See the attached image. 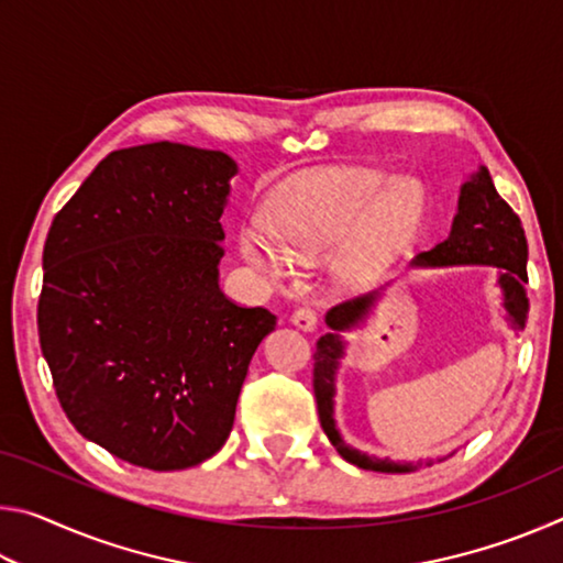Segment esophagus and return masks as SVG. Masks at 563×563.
Listing matches in <instances>:
<instances>
[{"mask_svg":"<svg viewBox=\"0 0 563 563\" xmlns=\"http://www.w3.org/2000/svg\"><path fill=\"white\" fill-rule=\"evenodd\" d=\"M290 322L298 330H302V332H312L318 328V316H316V310L312 308H308V305H302V308H298L290 316Z\"/></svg>","mask_w":563,"mask_h":563,"instance_id":"obj_1","label":"esophagus"}]
</instances>
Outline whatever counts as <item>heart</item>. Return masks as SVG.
<instances>
[{"label": "heart", "instance_id": "b5f03b06", "mask_svg": "<svg viewBox=\"0 0 563 563\" xmlns=\"http://www.w3.org/2000/svg\"><path fill=\"white\" fill-rule=\"evenodd\" d=\"M424 213L417 184L375 168H330L302 178L273 208V225L245 221L238 247L271 283L295 273V261H318L342 246L340 271L357 278L415 231Z\"/></svg>", "mask_w": 563, "mask_h": 563}]
</instances>
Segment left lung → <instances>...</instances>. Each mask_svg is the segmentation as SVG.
<instances>
[{
	"mask_svg": "<svg viewBox=\"0 0 563 563\" xmlns=\"http://www.w3.org/2000/svg\"><path fill=\"white\" fill-rule=\"evenodd\" d=\"M527 235L519 216L511 206L497 194L492 184L489 170L479 166V170L466 180L460 194V211L454 216L452 231L442 243L432 251L419 253L412 261V268H440V265H494L499 268V288L504 292V308L514 330H523L527 325L529 298L523 285H527ZM379 290L365 292L360 298L345 300L332 308L325 322L332 332H325L316 345V365H312V389H316V402L320 424L328 440L340 452L342 460L360 466V470L405 474L415 472L417 466H430V462H393L377 460L355 446L345 444L338 424H335V375L340 357L345 355V342L340 332L357 328V322L367 316L369 308L377 302Z\"/></svg>",
	"mask_w": 563,
	"mask_h": 563,
	"instance_id": "8db88e82",
	"label": "left lung"
}]
</instances>
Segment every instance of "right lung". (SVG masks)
<instances>
[{
	"label": "right lung",
	"instance_id": "right-lung-1",
	"mask_svg": "<svg viewBox=\"0 0 563 563\" xmlns=\"http://www.w3.org/2000/svg\"><path fill=\"white\" fill-rule=\"evenodd\" d=\"M223 151H113L54 216L40 345L76 432L154 472L196 466L233 430L253 352L275 316L218 288Z\"/></svg>",
	"mask_w": 563,
	"mask_h": 563
}]
</instances>
